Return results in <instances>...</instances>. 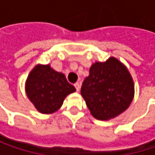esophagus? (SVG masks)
Here are the masks:
<instances>
[{
    "mask_svg": "<svg viewBox=\"0 0 155 155\" xmlns=\"http://www.w3.org/2000/svg\"><path fill=\"white\" fill-rule=\"evenodd\" d=\"M74 87H75V89H76L77 91H79L81 90V84H80V83H75V84H74Z\"/></svg>",
    "mask_w": 155,
    "mask_h": 155,
    "instance_id": "1",
    "label": "esophagus"
}]
</instances>
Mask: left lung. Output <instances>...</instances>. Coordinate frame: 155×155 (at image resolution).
Here are the masks:
<instances>
[{
  "label": "left lung",
  "instance_id": "obj_1",
  "mask_svg": "<svg viewBox=\"0 0 155 155\" xmlns=\"http://www.w3.org/2000/svg\"><path fill=\"white\" fill-rule=\"evenodd\" d=\"M81 94L95 118L109 120L130 106L135 95L134 81L123 63L109 57L92 64Z\"/></svg>",
  "mask_w": 155,
  "mask_h": 155
}]
</instances>
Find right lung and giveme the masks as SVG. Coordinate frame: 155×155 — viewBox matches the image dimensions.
<instances>
[{
  "mask_svg": "<svg viewBox=\"0 0 155 155\" xmlns=\"http://www.w3.org/2000/svg\"><path fill=\"white\" fill-rule=\"evenodd\" d=\"M25 91L28 100L42 114L57 111L67 95L74 92L63 73L56 72L50 64H37L26 80Z\"/></svg>",
  "mask_w": 155,
  "mask_h": 155,
  "instance_id": "obj_1",
  "label": "right lung"
}]
</instances>
